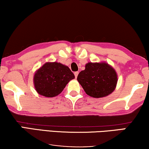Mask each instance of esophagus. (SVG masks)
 I'll return each instance as SVG.
<instances>
[{
	"mask_svg": "<svg viewBox=\"0 0 149 149\" xmlns=\"http://www.w3.org/2000/svg\"><path fill=\"white\" fill-rule=\"evenodd\" d=\"M74 76H75V78H77V76H78V74H79V72L78 71H77V72H74Z\"/></svg>",
	"mask_w": 149,
	"mask_h": 149,
	"instance_id": "34e87169",
	"label": "esophagus"
}]
</instances>
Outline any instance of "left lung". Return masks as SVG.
<instances>
[{
	"label": "left lung",
	"instance_id": "1",
	"mask_svg": "<svg viewBox=\"0 0 149 149\" xmlns=\"http://www.w3.org/2000/svg\"><path fill=\"white\" fill-rule=\"evenodd\" d=\"M77 81L87 95L93 97H102L115 90L117 83L115 70L107 63H91L85 65Z\"/></svg>",
	"mask_w": 149,
	"mask_h": 149
}]
</instances>
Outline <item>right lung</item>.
<instances>
[{"mask_svg": "<svg viewBox=\"0 0 149 149\" xmlns=\"http://www.w3.org/2000/svg\"><path fill=\"white\" fill-rule=\"evenodd\" d=\"M74 75L68 66L58 62H47L34 74V87L43 96L52 97L58 95Z\"/></svg>", "mask_w": 149, "mask_h": 149, "instance_id": "obj_1", "label": "right lung"}]
</instances>
